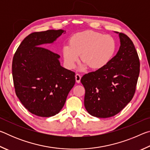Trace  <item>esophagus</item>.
<instances>
[{"mask_svg":"<svg viewBox=\"0 0 150 150\" xmlns=\"http://www.w3.org/2000/svg\"><path fill=\"white\" fill-rule=\"evenodd\" d=\"M81 75L79 74V73H77V74L75 75V79H76V82L77 83H80V81H81Z\"/></svg>","mask_w":150,"mask_h":150,"instance_id":"esophagus-1","label":"esophagus"}]
</instances>
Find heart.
Returning <instances> with one entry per match:
<instances>
[{
  "label": "heart",
  "mask_w": 150,
  "mask_h": 150,
  "mask_svg": "<svg viewBox=\"0 0 150 150\" xmlns=\"http://www.w3.org/2000/svg\"><path fill=\"white\" fill-rule=\"evenodd\" d=\"M116 43L110 35L95 31L77 33L71 36L69 44L63 47L66 66L72 69L79 60L91 69H101L110 62L115 54Z\"/></svg>",
  "instance_id": "b5f03b06"
}]
</instances>
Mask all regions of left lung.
I'll return each instance as SVG.
<instances>
[{"label": "left lung", "mask_w": 150, "mask_h": 150, "mask_svg": "<svg viewBox=\"0 0 150 150\" xmlns=\"http://www.w3.org/2000/svg\"><path fill=\"white\" fill-rule=\"evenodd\" d=\"M120 46L105 67L84 75V105L91 115L109 118L117 115L132 99L139 74V59L133 42L119 33Z\"/></svg>", "instance_id": "8db88e82"}]
</instances>
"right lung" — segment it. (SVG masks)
Segmentation results:
<instances>
[{
    "instance_id": "right-lung-1",
    "label": "right lung",
    "mask_w": 150,
    "mask_h": 150,
    "mask_svg": "<svg viewBox=\"0 0 150 150\" xmlns=\"http://www.w3.org/2000/svg\"><path fill=\"white\" fill-rule=\"evenodd\" d=\"M65 32H33L25 38L14 55L15 93L24 107L36 116L50 117L59 112L75 83V73L60 65L59 55L42 47Z\"/></svg>"
}]
</instances>
